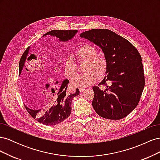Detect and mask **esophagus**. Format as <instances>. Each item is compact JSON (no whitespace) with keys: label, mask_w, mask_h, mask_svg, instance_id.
I'll use <instances>...</instances> for the list:
<instances>
[{"label":"esophagus","mask_w":160,"mask_h":160,"mask_svg":"<svg viewBox=\"0 0 160 160\" xmlns=\"http://www.w3.org/2000/svg\"><path fill=\"white\" fill-rule=\"evenodd\" d=\"M85 90V88H79V91L81 92V93H82V92H83Z\"/></svg>","instance_id":"obj_1"}]
</instances>
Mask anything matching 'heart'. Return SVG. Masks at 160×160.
<instances>
[{"label":"heart","instance_id":"b5f03b06","mask_svg":"<svg viewBox=\"0 0 160 160\" xmlns=\"http://www.w3.org/2000/svg\"><path fill=\"white\" fill-rule=\"evenodd\" d=\"M75 55L79 61H86L85 71L87 73L75 77L71 81V85L75 88H83L93 84L99 77H102L106 71L107 62L103 57L98 55V51L93 45L84 44L80 46L75 52ZM64 73L69 79L77 74V66L71 58L65 62Z\"/></svg>","mask_w":160,"mask_h":160}]
</instances>
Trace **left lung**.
<instances>
[{
  "label": "left lung",
  "instance_id": "1",
  "mask_svg": "<svg viewBox=\"0 0 160 160\" xmlns=\"http://www.w3.org/2000/svg\"><path fill=\"white\" fill-rule=\"evenodd\" d=\"M80 37L100 47L107 62L99 84L106 85L105 89L93 88V109L103 118L123 119L136 108L145 86L141 55L129 41L108 29H91Z\"/></svg>",
  "mask_w": 160,
  "mask_h": 160
}]
</instances>
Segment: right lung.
<instances>
[{
    "mask_svg": "<svg viewBox=\"0 0 160 160\" xmlns=\"http://www.w3.org/2000/svg\"><path fill=\"white\" fill-rule=\"evenodd\" d=\"M77 32V30H52L47 32L42 37L51 35L59 38V41L67 42L73 38ZM29 50L30 47H28L21 58L19 62V76L25 68V62L29 53ZM69 82L68 79L62 81L60 88H57L56 93L52 96L51 102L44 107L37 109H32L25 105L28 113L38 122L47 125H55L67 119L71 113V102L72 99L79 94V89H76L74 93H68L67 85ZM29 91L28 85L24 82L22 83V95L24 98H27V95L28 96Z\"/></svg>",
    "mask_w": 160,
    "mask_h": 160,
    "instance_id": "add662e5",
    "label": "right lung"
}]
</instances>
